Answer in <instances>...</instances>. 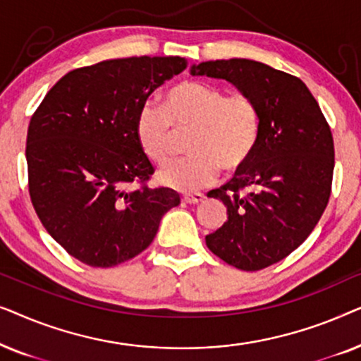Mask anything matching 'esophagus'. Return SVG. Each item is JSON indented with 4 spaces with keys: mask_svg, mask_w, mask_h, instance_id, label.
Returning a JSON list of instances; mask_svg holds the SVG:
<instances>
[{
    "mask_svg": "<svg viewBox=\"0 0 361 361\" xmlns=\"http://www.w3.org/2000/svg\"><path fill=\"white\" fill-rule=\"evenodd\" d=\"M182 200H184L185 204L199 205L205 200V197H204V194H185L184 197H182Z\"/></svg>",
    "mask_w": 361,
    "mask_h": 361,
    "instance_id": "esophagus-1",
    "label": "esophagus"
}]
</instances>
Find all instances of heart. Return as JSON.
Listing matches in <instances>:
<instances>
[{
  "instance_id": "obj_1",
  "label": "heart",
  "mask_w": 361,
  "mask_h": 361,
  "mask_svg": "<svg viewBox=\"0 0 361 361\" xmlns=\"http://www.w3.org/2000/svg\"><path fill=\"white\" fill-rule=\"evenodd\" d=\"M177 131H194L192 157L172 161L157 172L162 185L177 190H197L210 185L221 167L240 171L259 145L263 115L258 102L245 92L202 80H185L167 90L162 106L146 103L136 118V137L142 154L161 164L169 157Z\"/></svg>"
}]
</instances>
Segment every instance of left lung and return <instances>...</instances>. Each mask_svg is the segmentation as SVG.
<instances>
[{
  "label": "left lung",
  "mask_w": 361,
  "mask_h": 361,
  "mask_svg": "<svg viewBox=\"0 0 361 361\" xmlns=\"http://www.w3.org/2000/svg\"><path fill=\"white\" fill-rule=\"evenodd\" d=\"M190 73L225 78L261 108L263 131L253 157L207 194L224 202L228 220L205 243L238 269L268 268L304 243L329 204L332 131L305 83L290 73L248 59L202 62Z\"/></svg>",
  "instance_id": "8db88e82"
}]
</instances>
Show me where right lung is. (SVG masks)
<instances>
[{
  "label": "right lung",
  "mask_w": 361,
  "mask_h": 361,
  "mask_svg": "<svg viewBox=\"0 0 361 361\" xmlns=\"http://www.w3.org/2000/svg\"><path fill=\"white\" fill-rule=\"evenodd\" d=\"M184 57L111 59L68 72L27 128L34 210L68 255L111 268L152 243L177 192L147 185L154 167L136 137L147 97L185 71Z\"/></svg>",
  "instance_id": "add662e5"
}]
</instances>
